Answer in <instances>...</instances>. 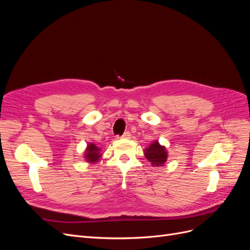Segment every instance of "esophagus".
<instances>
[{"label": "esophagus", "instance_id": "obj_1", "mask_svg": "<svg viewBox=\"0 0 250 250\" xmlns=\"http://www.w3.org/2000/svg\"><path fill=\"white\" fill-rule=\"evenodd\" d=\"M122 138H123V139H130V138H131L130 131H125V132L123 133V135H122Z\"/></svg>", "mask_w": 250, "mask_h": 250}]
</instances>
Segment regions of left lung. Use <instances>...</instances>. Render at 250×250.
Returning <instances> with one entry per match:
<instances>
[{
	"label": "left lung",
	"mask_w": 250,
	"mask_h": 250,
	"mask_svg": "<svg viewBox=\"0 0 250 250\" xmlns=\"http://www.w3.org/2000/svg\"><path fill=\"white\" fill-rule=\"evenodd\" d=\"M145 156L154 167H160L167 161V151L156 141L145 150Z\"/></svg>",
	"instance_id": "8db88e82"
}]
</instances>
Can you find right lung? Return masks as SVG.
Here are the masks:
<instances>
[{"instance_id":"obj_1","label":"right lung","mask_w":250,"mask_h":250,"mask_svg":"<svg viewBox=\"0 0 250 250\" xmlns=\"http://www.w3.org/2000/svg\"><path fill=\"white\" fill-rule=\"evenodd\" d=\"M99 151H100V148L96 147V145H94V144H88V147L85 151V158L87 160V162H90V163L98 162V160L101 157Z\"/></svg>"}]
</instances>
